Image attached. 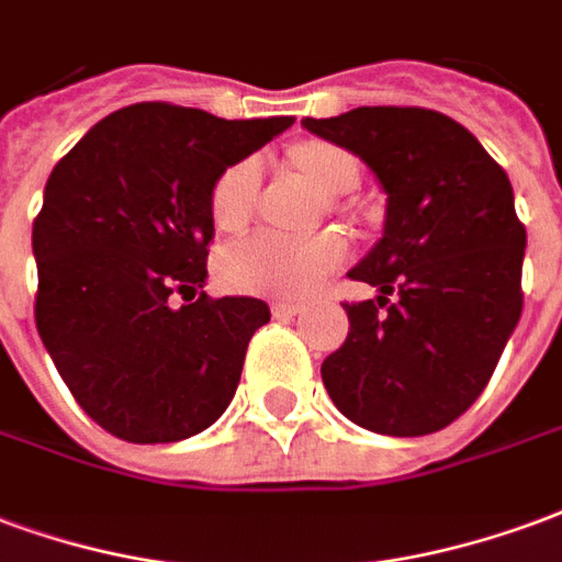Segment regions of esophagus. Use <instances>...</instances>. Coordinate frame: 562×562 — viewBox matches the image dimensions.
<instances>
[{
	"mask_svg": "<svg viewBox=\"0 0 562 562\" xmlns=\"http://www.w3.org/2000/svg\"><path fill=\"white\" fill-rule=\"evenodd\" d=\"M302 311H305V305H302V302H293V299H278V302H272V314H276V317H296Z\"/></svg>",
	"mask_w": 562,
	"mask_h": 562,
	"instance_id": "obj_1",
	"label": "esophagus"
}]
</instances>
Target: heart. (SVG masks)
Returning <instances> with one entry per match:
<instances>
[{"label":"heart","instance_id":"obj_1","mask_svg":"<svg viewBox=\"0 0 562 562\" xmlns=\"http://www.w3.org/2000/svg\"><path fill=\"white\" fill-rule=\"evenodd\" d=\"M293 161L311 182L326 194H347L359 186V164L347 149L331 143H302L293 151ZM260 186L257 158L231 164L212 186L209 212L221 231H236L251 215L254 196ZM347 257V241L335 233H321L311 239H296L284 233H254L248 239L233 241L221 254V278L239 293H266V296H302L321 284L331 269Z\"/></svg>","mask_w":562,"mask_h":562}]
</instances>
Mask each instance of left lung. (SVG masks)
<instances>
[{"mask_svg":"<svg viewBox=\"0 0 562 562\" xmlns=\"http://www.w3.org/2000/svg\"><path fill=\"white\" fill-rule=\"evenodd\" d=\"M302 125L359 155L386 191L383 239L350 269L380 296L344 302L350 331L323 386L368 431H440L488 386L521 317L527 231L509 176L437 110L356 108Z\"/></svg>","mask_w":562,"mask_h":562,"instance_id":"8db88e82","label":"left lung"}]
</instances>
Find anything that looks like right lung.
I'll return each mask as SVG.
<instances>
[{
  "label": "right lung",
  "instance_id": "right-lung-1",
  "mask_svg": "<svg viewBox=\"0 0 562 562\" xmlns=\"http://www.w3.org/2000/svg\"><path fill=\"white\" fill-rule=\"evenodd\" d=\"M290 125L143 101L101 119L53 167L32 224L35 326L74 401L119 440H186L236 395L269 305L200 293L209 194L221 170Z\"/></svg>",
  "mask_w": 562,
  "mask_h": 562
}]
</instances>
